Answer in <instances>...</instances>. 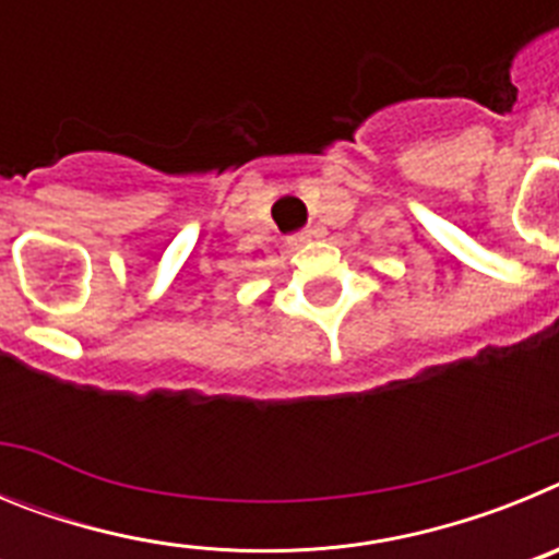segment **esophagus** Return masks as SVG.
<instances>
[{"instance_id":"esophagus-1","label":"esophagus","mask_w":559,"mask_h":559,"mask_svg":"<svg viewBox=\"0 0 559 559\" xmlns=\"http://www.w3.org/2000/svg\"><path fill=\"white\" fill-rule=\"evenodd\" d=\"M313 235H316V229H305V231H299V235L290 237V243H294V246H302V243H308V240H310V237H313Z\"/></svg>"}]
</instances>
